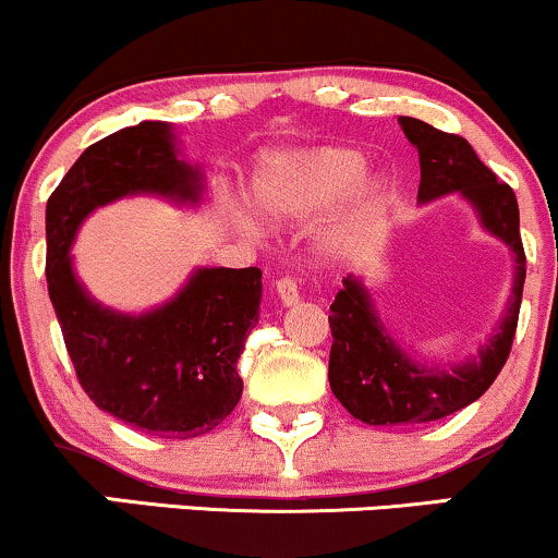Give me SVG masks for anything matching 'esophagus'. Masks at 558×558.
I'll use <instances>...</instances> for the list:
<instances>
[{"instance_id":"1","label":"esophagus","mask_w":558,"mask_h":558,"mask_svg":"<svg viewBox=\"0 0 558 558\" xmlns=\"http://www.w3.org/2000/svg\"><path fill=\"white\" fill-rule=\"evenodd\" d=\"M274 292H277V300L281 305H298L300 303V290H298V281L284 277L277 281V287H274Z\"/></svg>"}]
</instances>
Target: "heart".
I'll return each mask as SVG.
<instances>
[{"label":"heart","mask_w":558,"mask_h":558,"mask_svg":"<svg viewBox=\"0 0 558 558\" xmlns=\"http://www.w3.org/2000/svg\"><path fill=\"white\" fill-rule=\"evenodd\" d=\"M390 181L366 171V155L353 147H311L266 153L250 177V199L268 221H305L335 198L316 231V245L337 258L374 234L385 216ZM227 221L245 234H258V218L242 203L227 205Z\"/></svg>","instance_id":"heart-1"}]
</instances>
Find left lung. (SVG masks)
Returning <instances> with one entry per match:
<instances>
[{"label":"left lung","mask_w":558,"mask_h":558,"mask_svg":"<svg viewBox=\"0 0 558 558\" xmlns=\"http://www.w3.org/2000/svg\"><path fill=\"white\" fill-rule=\"evenodd\" d=\"M398 123L418 153V203H435L453 192L464 197L477 213L480 227L509 245L514 255V287L485 345L464 361L440 366L414 359L400 345L374 308L366 281L348 274L329 308L335 337L329 353V387L350 414L374 427L435 422L474 403L496 381L509 359L527 274L519 236V205L511 186L498 181L461 136L437 131L418 118L400 116Z\"/></svg>","instance_id":"1"}]
</instances>
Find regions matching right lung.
Listing matches in <instances>:
<instances>
[{
  "label": "right lung",
  "mask_w": 558,
  "mask_h": 558,
  "mask_svg": "<svg viewBox=\"0 0 558 558\" xmlns=\"http://www.w3.org/2000/svg\"><path fill=\"white\" fill-rule=\"evenodd\" d=\"M203 171L181 158L166 121L94 142L47 199V284L68 355L94 405L168 440L216 429L242 398L236 359L260 311V268H195L171 300L144 313L108 308L73 268V240L102 205L155 195L195 208Z\"/></svg>",
  "instance_id": "obj_1"
}]
</instances>
